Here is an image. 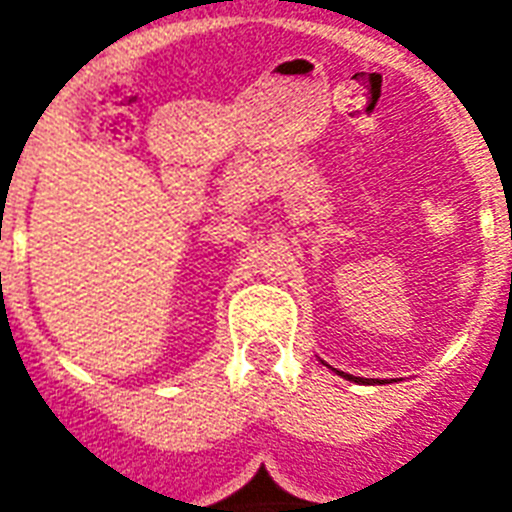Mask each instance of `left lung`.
I'll return each mask as SVG.
<instances>
[{
    "instance_id": "8db88e82",
    "label": "left lung",
    "mask_w": 512,
    "mask_h": 512,
    "mask_svg": "<svg viewBox=\"0 0 512 512\" xmlns=\"http://www.w3.org/2000/svg\"><path fill=\"white\" fill-rule=\"evenodd\" d=\"M337 373H340V370H337ZM340 376L348 378V381H356V378H354V376H348V373H340ZM373 384H376V381H373Z\"/></svg>"
}]
</instances>
